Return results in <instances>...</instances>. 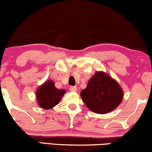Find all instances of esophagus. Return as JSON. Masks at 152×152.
Returning <instances> with one entry per match:
<instances>
[{
	"mask_svg": "<svg viewBox=\"0 0 152 152\" xmlns=\"http://www.w3.org/2000/svg\"><path fill=\"white\" fill-rule=\"evenodd\" d=\"M69 90L72 91V92H77V87L71 86V87H69Z\"/></svg>",
	"mask_w": 152,
	"mask_h": 152,
	"instance_id": "obj_1",
	"label": "esophagus"
}]
</instances>
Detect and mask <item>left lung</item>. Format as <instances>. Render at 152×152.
I'll return each instance as SVG.
<instances>
[{
	"instance_id": "1",
	"label": "left lung",
	"mask_w": 152,
	"mask_h": 152,
	"mask_svg": "<svg viewBox=\"0 0 152 152\" xmlns=\"http://www.w3.org/2000/svg\"><path fill=\"white\" fill-rule=\"evenodd\" d=\"M82 99L89 110L97 114L109 113L122 102V88L115 79L102 71L96 72L87 87L80 92Z\"/></svg>"
}]
</instances>
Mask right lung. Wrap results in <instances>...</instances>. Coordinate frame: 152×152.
I'll use <instances>...</instances> for the list:
<instances>
[{
    "instance_id": "add662e5",
    "label": "right lung",
    "mask_w": 152,
    "mask_h": 152,
    "mask_svg": "<svg viewBox=\"0 0 152 152\" xmlns=\"http://www.w3.org/2000/svg\"><path fill=\"white\" fill-rule=\"evenodd\" d=\"M65 92V90L57 89L52 80H47L35 92L37 104L42 110H50L60 102Z\"/></svg>"
}]
</instances>
